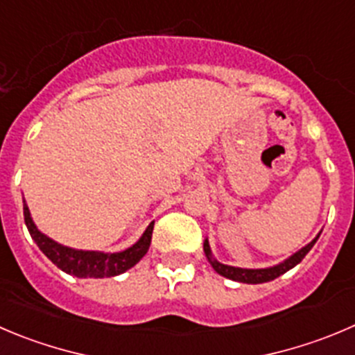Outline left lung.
<instances>
[{
    "label": "left lung",
    "mask_w": 355,
    "mask_h": 355,
    "mask_svg": "<svg viewBox=\"0 0 355 355\" xmlns=\"http://www.w3.org/2000/svg\"><path fill=\"white\" fill-rule=\"evenodd\" d=\"M320 232L317 234V237L313 239L312 242H309L306 245H303L300 251H296L295 254H291L289 258H286L284 261L277 263L273 266H266V268H239V266H230V265H225V263L218 261V259L212 256L211 251V245H209V241L205 239L204 241V252H205V258L207 261L211 263L212 268L219 273V275L226 277V279H232V281H237V282H244V284H263V282H270L277 277H281L282 273H286L288 270L295 268L300 261L306 256V252L313 248V244L317 242L319 239Z\"/></svg>",
    "instance_id": "8db88e82"
}]
</instances>
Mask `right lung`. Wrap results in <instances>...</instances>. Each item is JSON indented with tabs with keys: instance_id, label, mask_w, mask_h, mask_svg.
<instances>
[{
	"instance_id": "add662e5",
	"label": "right lung",
	"mask_w": 355,
	"mask_h": 355,
	"mask_svg": "<svg viewBox=\"0 0 355 355\" xmlns=\"http://www.w3.org/2000/svg\"><path fill=\"white\" fill-rule=\"evenodd\" d=\"M24 221H26V226H28L33 241L42 249L43 254L57 268L69 273V275L80 277V279H87V277H90V279H104V277L120 275V273L132 268L136 263L141 261V258L150 249L151 234H153L155 225V221H151L146 230H144V234L139 237V241L130 245V248L118 252H103L67 248V245L59 244L53 239H50L49 235L40 232L38 226L33 221L26 200H24Z\"/></svg>"
}]
</instances>
